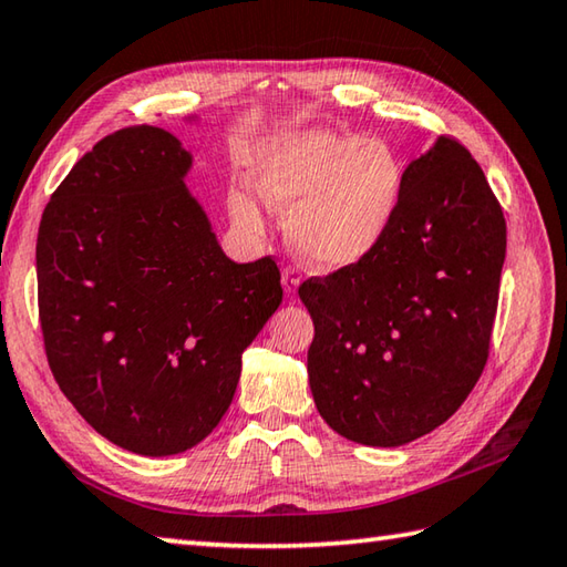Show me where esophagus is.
Segmentation results:
<instances>
[{
	"instance_id": "obj_1",
	"label": "esophagus",
	"mask_w": 567,
	"mask_h": 567,
	"mask_svg": "<svg viewBox=\"0 0 567 567\" xmlns=\"http://www.w3.org/2000/svg\"><path fill=\"white\" fill-rule=\"evenodd\" d=\"M281 281H284L286 296H293L298 284H301V276H298V269H293V266H288V269H284V274H281Z\"/></svg>"
}]
</instances>
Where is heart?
I'll list each match as a JSON object with an SVG mask.
<instances>
[{"label": "heart", "mask_w": 567, "mask_h": 567, "mask_svg": "<svg viewBox=\"0 0 567 567\" xmlns=\"http://www.w3.org/2000/svg\"><path fill=\"white\" fill-rule=\"evenodd\" d=\"M256 192L288 215V239L318 269H346L378 249L398 215L404 167L384 141L333 131H296L266 143L251 165ZM241 227L264 229L261 200L229 192Z\"/></svg>", "instance_id": "heart-1"}]
</instances>
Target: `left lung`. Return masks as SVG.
<instances>
[{"label": "left lung", "instance_id": "left-lung-1", "mask_svg": "<svg viewBox=\"0 0 567 567\" xmlns=\"http://www.w3.org/2000/svg\"><path fill=\"white\" fill-rule=\"evenodd\" d=\"M504 259L484 169L440 137L404 169L378 249L298 288L316 328L308 382L330 430L400 446L450 420L488 360Z\"/></svg>", "mask_w": 567, "mask_h": 567}]
</instances>
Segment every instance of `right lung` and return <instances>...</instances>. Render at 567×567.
I'll return each mask as SVG.
<instances>
[{"mask_svg":"<svg viewBox=\"0 0 567 567\" xmlns=\"http://www.w3.org/2000/svg\"><path fill=\"white\" fill-rule=\"evenodd\" d=\"M192 155L155 125L93 145L39 224L49 368L105 440L187 452L229 410L241 352L281 306L271 256L237 264L189 195Z\"/></svg>","mask_w":567,"mask_h":567,"instance_id":"right-lung-1","label":"right lung"}]
</instances>
